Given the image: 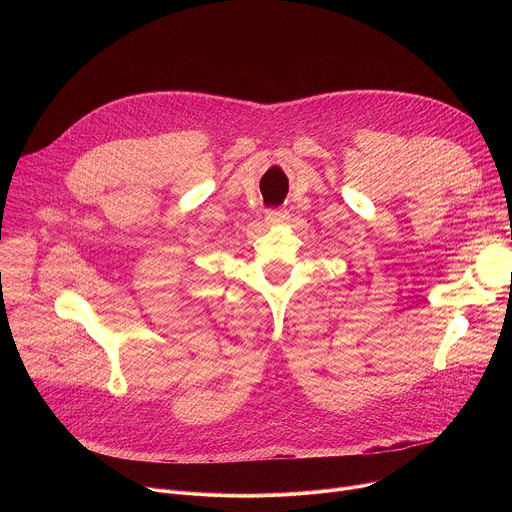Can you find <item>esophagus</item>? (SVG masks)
I'll use <instances>...</instances> for the list:
<instances>
[{"label": "esophagus", "mask_w": 512, "mask_h": 512, "mask_svg": "<svg viewBox=\"0 0 512 512\" xmlns=\"http://www.w3.org/2000/svg\"><path fill=\"white\" fill-rule=\"evenodd\" d=\"M265 221H267V225H271V227L283 225V223L287 221V212H285V210H267Z\"/></svg>", "instance_id": "34e87169"}]
</instances>
